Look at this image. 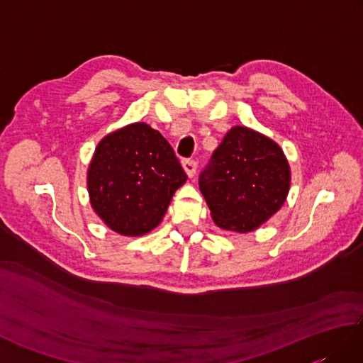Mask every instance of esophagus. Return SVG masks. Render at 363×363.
Segmentation results:
<instances>
[{
    "label": "esophagus",
    "instance_id": "34e87169",
    "mask_svg": "<svg viewBox=\"0 0 363 363\" xmlns=\"http://www.w3.org/2000/svg\"><path fill=\"white\" fill-rule=\"evenodd\" d=\"M182 167H184V169H186L189 177H194L196 174V162L195 160H191V159L182 160Z\"/></svg>",
    "mask_w": 363,
    "mask_h": 363
}]
</instances>
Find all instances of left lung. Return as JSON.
<instances>
[{
	"instance_id": "left-lung-1",
	"label": "left lung",
	"mask_w": 363,
	"mask_h": 363,
	"mask_svg": "<svg viewBox=\"0 0 363 363\" xmlns=\"http://www.w3.org/2000/svg\"><path fill=\"white\" fill-rule=\"evenodd\" d=\"M290 167L281 146L256 130L235 126L199 174V190L221 229L251 233L281 209Z\"/></svg>"
}]
</instances>
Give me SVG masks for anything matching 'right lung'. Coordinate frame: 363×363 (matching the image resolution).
<instances>
[{"mask_svg": "<svg viewBox=\"0 0 363 363\" xmlns=\"http://www.w3.org/2000/svg\"><path fill=\"white\" fill-rule=\"evenodd\" d=\"M186 181L172 145L146 123H133L106 135L87 172L94 211L107 228L129 237L156 228Z\"/></svg>", "mask_w": 363, "mask_h": 363, "instance_id": "1", "label": "right lung"}]
</instances>
